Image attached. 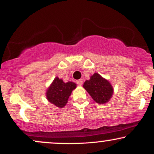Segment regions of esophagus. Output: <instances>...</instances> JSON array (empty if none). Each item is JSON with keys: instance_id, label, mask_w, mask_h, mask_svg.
<instances>
[{"instance_id": "34e87169", "label": "esophagus", "mask_w": 154, "mask_h": 154, "mask_svg": "<svg viewBox=\"0 0 154 154\" xmlns=\"http://www.w3.org/2000/svg\"><path fill=\"white\" fill-rule=\"evenodd\" d=\"M77 84L78 85H82V79H78V80H77Z\"/></svg>"}]
</instances>
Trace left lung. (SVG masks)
<instances>
[{
	"instance_id": "1",
	"label": "left lung",
	"mask_w": 154,
	"mask_h": 154,
	"mask_svg": "<svg viewBox=\"0 0 154 154\" xmlns=\"http://www.w3.org/2000/svg\"><path fill=\"white\" fill-rule=\"evenodd\" d=\"M83 88L96 103L100 104L109 102L114 93L111 83L98 73H94L89 80H86Z\"/></svg>"
}]
</instances>
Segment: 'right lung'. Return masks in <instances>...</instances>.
Segmentation results:
<instances>
[{
    "label": "right lung",
    "instance_id": "right-lung-1",
    "mask_svg": "<svg viewBox=\"0 0 154 154\" xmlns=\"http://www.w3.org/2000/svg\"><path fill=\"white\" fill-rule=\"evenodd\" d=\"M77 85L75 82H63L56 77L46 91V98L51 103L59 108H63L67 103L69 97Z\"/></svg>",
    "mask_w": 154,
    "mask_h": 154
}]
</instances>
